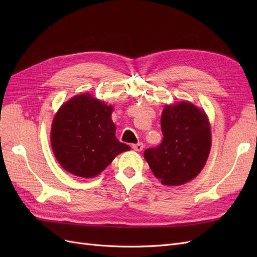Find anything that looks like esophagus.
Wrapping results in <instances>:
<instances>
[{
	"label": "esophagus",
	"mask_w": 257,
	"mask_h": 257,
	"mask_svg": "<svg viewBox=\"0 0 257 257\" xmlns=\"http://www.w3.org/2000/svg\"><path fill=\"white\" fill-rule=\"evenodd\" d=\"M132 148H133L135 151H142L144 149V144L143 143H138V144H135V145L132 146Z\"/></svg>",
	"instance_id": "obj_1"
}]
</instances>
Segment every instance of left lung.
<instances>
[{
    "mask_svg": "<svg viewBox=\"0 0 257 257\" xmlns=\"http://www.w3.org/2000/svg\"><path fill=\"white\" fill-rule=\"evenodd\" d=\"M162 143L145 151L153 175L164 185H181L205 166L211 148L206 113L191 103L165 106L161 118Z\"/></svg>",
    "mask_w": 257,
    "mask_h": 257,
    "instance_id": "left-lung-1",
    "label": "left lung"
}]
</instances>
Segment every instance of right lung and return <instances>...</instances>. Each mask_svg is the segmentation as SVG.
Wrapping results in <instances>:
<instances>
[{
	"label": "right lung",
	"mask_w": 257,
	"mask_h": 257,
	"mask_svg": "<svg viewBox=\"0 0 257 257\" xmlns=\"http://www.w3.org/2000/svg\"><path fill=\"white\" fill-rule=\"evenodd\" d=\"M112 107L90 94L74 96L54 116L51 146L60 165L71 174L93 178L130 146L115 138Z\"/></svg>",
	"instance_id": "1"
}]
</instances>
